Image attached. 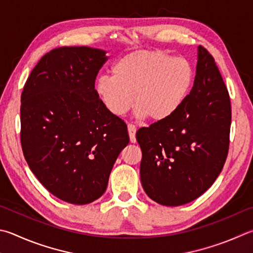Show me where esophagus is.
Instances as JSON below:
<instances>
[{"label":"esophagus","instance_id":"obj_1","mask_svg":"<svg viewBox=\"0 0 253 253\" xmlns=\"http://www.w3.org/2000/svg\"><path fill=\"white\" fill-rule=\"evenodd\" d=\"M127 129H128V134H129L130 142H136V130L137 129H136L135 125H132V124H128Z\"/></svg>","mask_w":253,"mask_h":253}]
</instances>
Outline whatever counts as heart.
I'll return each instance as SVG.
<instances>
[{"instance_id": "1", "label": "heart", "mask_w": 253, "mask_h": 253, "mask_svg": "<svg viewBox=\"0 0 253 253\" xmlns=\"http://www.w3.org/2000/svg\"><path fill=\"white\" fill-rule=\"evenodd\" d=\"M113 76L96 81V93L109 112L123 116L137 106V116L151 122L172 117L186 102L195 81L192 64L162 50L138 49L118 59Z\"/></svg>"}]
</instances>
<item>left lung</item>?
<instances>
[{
  "label": "left lung",
  "mask_w": 253,
  "mask_h": 253,
  "mask_svg": "<svg viewBox=\"0 0 253 253\" xmlns=\"http://www.w3.org/2000/svg\"><path fill=\"white\" fill-rule=\"evenodd\" d=\"M230 126L228 89L212 55L200 45L194 86L181 108L136 134L141 185L149 198L176 207L208 190L226 163Z\"/></svg>",
  "instance_id": "8db88e82"
}]
</instances>
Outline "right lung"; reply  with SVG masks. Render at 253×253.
I'll use <instances>...</instances> for the list:
<instances>
[{"mask_svg": "<svg viewBox=\"0 0 253 253\" xmlns=\"http://www.w3.org/2000/svg\"><path fill=\"white\" fill-rule=\"evenodd\" d=\"M106 52L64 46L46 53L21 96V144L27 165L50 194L86 205L107 188L129 142L122 118L105 107L95 81Z\"/></svg>", "mask_w": 253, "mask_h": 253, "instance_id": "1", "label": "right lung"}]
</instances>
